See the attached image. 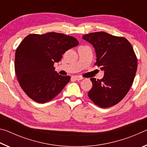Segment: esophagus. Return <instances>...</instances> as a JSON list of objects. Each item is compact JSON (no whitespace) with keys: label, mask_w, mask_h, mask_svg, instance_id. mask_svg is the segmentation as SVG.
Returning <instances> with one entry per match:
<instances>
[{"label":"esophagus","mask_w":147,"mask_h":147,"mask_svg":"<svg viewBox=\"0 0 147 147\" xmlns=\"http://www.w3.org/2000/svg\"><path fill=\"white\" fill-rule=\"evenodd\" d=\"M84 78L82 76H72V79L74 80H82Z\"/></svg>","instance_id":"34e87169"}]
</instances>
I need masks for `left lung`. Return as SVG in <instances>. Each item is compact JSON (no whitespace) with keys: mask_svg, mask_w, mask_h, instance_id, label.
<instances>
[{"mask_svg":"<svg viewBox=\"0 0 147 147\" xmlns=\"http://www.w3.org/2000/svg\"><path fill=\"white\" fill-rule=\"evenodd\" d=\"M82 38L94 47V65L104 71L102 79L90 78L93 87L89 98L102 108L115 105L128 93L136 75L138 60L132 46L125 38L104 32L84 35Z\"/></svg>","mask_w":147,"mask_h":147,"instance_id":"1","label":"left lung"}]
</instances>
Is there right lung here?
<instances>
[{"mask_svg": "<svg viewBox=\"0 0 147 147\" xmlns=\"http://www.w3.org/2000/svg\"><path fill=\"white\" fill-rule=\"evenodd\" d=\"M78 44L74 37L56 32L31 34L24 38L16 49L15 71L28 97L43 104L60 93L71 77L59 75L54 71V64Z\"/></svg>", "mask_w": 147, "mask_h": 147, "instance_id": "right-lung-1", "label": "right lung"}]
</instances>
